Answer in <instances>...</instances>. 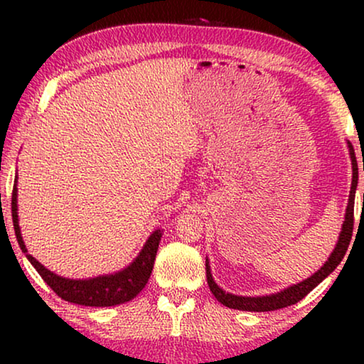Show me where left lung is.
I'll list each match as a JSON object with an SVG mask.
<instances>
[{
    "instance_id": "obj_1",
    "label": "left lung",
    "mask_w": 364,
    "mask_h": 364,
    "mask_svg": "<svg viewBox=\"0 0 364 364\" xmlns=\"http://www.w3.org/2000/svg\"><path fill=\"white\" fill-rule=\"evenodd\" d=\"M348 144V151H350V159H351V168H353V178H351V191H350V198H348V207L345 213V222L341 225L340 237H338V242L335 248H333L331 255L328 257V260L323 263L320 270L313 273L311 277L305 278V280L300 283H295V285H290L283 290L277 293H270V295L263 296H242V295H233V293H228L222 290L220 287L217 285L215 280L212 277L210 263H208V258H205V270H207V283L213 296L217 298L222 305L228 308H233V310H242V311H273L280 310V308L295 305L305 298L308 293H310L313 288L320 285V283L325 280V278L333 273V270L340 265L343 257L348 250V245H350L351 235H353V212H355V193L358 187V164H356V156L355 149H353L351 142ZM364 168V167H363ZM364 202V196H363Z\"/></svg>"
}]
</instances>
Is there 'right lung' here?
Returning <instances> with one entry per match:
<instances>
[{"instance_id": "obj_1", "label": "right lung", "mask_w": 364, "mask_h": 364, "mask_svg": "<svg viewBox=\"0 0 364 364\" xmlns=\"http://www.w3.org/2000/svg\"><path fill=\"white\" fill-rule=\"evenodd\" d=\"M18 176L14 178L13 187V198H11V215L14 233H16L19 248L26 253L28 260L31 265L36 268V272L43 277V280L53 288V291L63 300L69 303H76V305L84 306H114L121 305V303L131 301L134 296H137L146 287V283L151 278L154 262H156L157 248L161 243L162 232L161 228H156L144 243L142 250L139 255L129 263L126 268L116 273H109V275H99L92 278H84V280H74V278L59 277L56 273L48 270L46 267L41 265L36 258L29 255L28 248L24 245L21 237V228H19L18 218Z\"/></svg>"}]
</instances>
